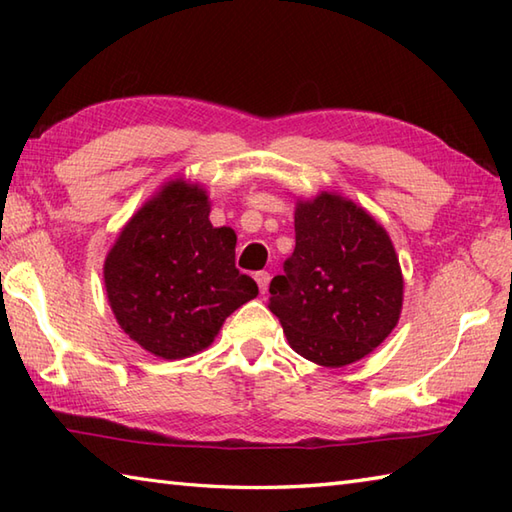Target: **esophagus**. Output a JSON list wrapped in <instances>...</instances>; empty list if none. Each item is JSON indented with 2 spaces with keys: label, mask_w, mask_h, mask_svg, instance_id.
<instances>
[{
  "label": "esophagus",
  "mask_w": 512,
  "mask_h": 512,
  "mask_svg": "<svg viewBox=\"0 0 512 512\" xmlns=\"http://www.w3.org/2000/svg\"><path fill=\"white\" fill-rule=\"evenodd\" d=\"M255 281H257V286H259V292H262V295H266L268 284H270V273H266V270H262V273H255Z\"/></svg>",
  "instance_id": "esophagus-1"
}]
</instances>
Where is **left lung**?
<instances>
[{
	"instance_id": "8db88e82",
	"label": "left lung",
	"mask_w": 512,
	"mask_h": 512,
	"mask_svg": "<svg viewBox=\"0 0 512 512\" xmlns=\"http://www.w3.org/2000/svg\"><path fill=\"white\" fill-rule=\"evenodd\" d=\"M270 312L292 350L343 367L383 343L402 308V275L385 228L339 195L299 202L295 253L270 281Z\"/></svg>"
}]
</instances>
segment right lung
Instances as JSON below:
<instances>
[{
  "mask_svg": "<svg viewBox=\"0 0 512 512\" xmlns=\"http://www.w3.org/2000/svg\"><path fill=\"white\" fill-rule=\"evenodd\" d=\"M209 198L169 182L105 259V288L121 328L147 352L184 358L209 347L224 319L257 297L235 266L233 228H213Z\"/></svg>",
  "mask_w": 512,
  "mask_h": 512,
  "instance_id": "right-lung-1",
  "label": "right lung"
}]
</instances>
